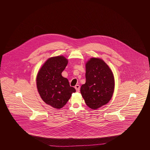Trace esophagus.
I'll return each mask as SVG.
<instances>
[{
	"label": "esophagus",
	"instance_id": "34e87169",
	"mask_svg": "<svg viewBox=\"0 0 150 150\" xmlns=\"http://www.w3.org/2000/svg\"><path fill=\"white\" fill-rule=\"evenodd\" d=\"M80 86L79 85H76L75 86V88L76 89V91L78 92H79V90H80Z\"/></svg>",
	"mask_w": 150,
	"mask_h": 150
}]
</instances>
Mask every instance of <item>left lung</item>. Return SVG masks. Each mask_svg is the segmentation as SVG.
Here are the masks:
<instances>
[{
  "instance_id": "left-lung-1",
  "label": "left lung",
  "mask_w": 150,
  "mask_h": 150,
  "mask_svg": "<svg viewBox=\"0 0 150 150\" xmlns=\"http://www.w3.org/2000/svg\"><path fill=\"white\" fill-rule=\"evenodd\" d=\"M86 82L80 93L86 105L93 110L105 106L114 92L115 79L108 65L101 58H91L86 64Z\"/></svg>"
}]
</instances>
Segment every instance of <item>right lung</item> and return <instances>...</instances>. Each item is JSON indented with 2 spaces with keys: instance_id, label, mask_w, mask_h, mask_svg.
<instances>
[{
  "instance_id": "obj_1",
  "label": "right lung",
  "mask_w": 150,
  "mask_h": 150,
  "mask_svg": "<svg viewBox=\"0 0 150 150\" xmlns=\"http://www.w3.org/2000/svg\"><path fill=\"white\" fill-rule=\"evenodd\" d=\"M68 64V59L64 56L49 58L42 66L36 75V86L43 101L54 108L64 106L76 92L70 86L68 79L62 75V72Z\"/></svg>"
}]
</instances>
